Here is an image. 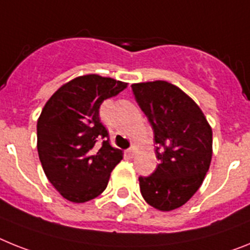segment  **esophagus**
Masks as SVG:
<instances>
[{"label": "esophagus", "mask_w": 250, "mask_h": 250, "mask_svg": "<svg viewBox=\"0 0 250 250\" xmlns=\"http://www.w3.org/2000/svg\"><path fill=\"white\" fill-rule=\"evenodd\" d=\"M134 152H136V147L132 146V147H129V148L127 149V155L129 156V157H133Z\"/></svg>", "instance_id": "1"}]
</instances>
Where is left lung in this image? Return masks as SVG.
I'll return each instance as SVG.
<instances>
[{"instance_id":"8db88e82","label":"left lung","mask_w":250,"mask_h":250,"mask_svg":"<svg viewBox=\"0 0 250 250\" xmlns=\"http://www.w3.org/2000/svg\"><path fill=\"white\" fill-rule=\"evenodd\" d=\"M132 92L153 129L160 162L149 176L138 177L141 194L155 209H177L199 190L209 170L211 127L199 105L173 84H132Z\"/></svg>"}]
</instances>
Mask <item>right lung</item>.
I'll return each instance as SVG.
<instances>
[{"instance_id":"add662e5","label":"right lung","mask_w":250,"mask_h":250,"mask_svg":"<svg viewBox=\"0 0 250 250\" xmlns=\"http://www.w3.org/2000/svg\"><path fill=\"white\" fill-rule=\"evenodd\" d=\"M127 86L89 74L60 86L38 121V152L51 185L71 203H85L105 190L123 153L113 148L99 118L103 101Z\"/></svg>"}]
</instances>
